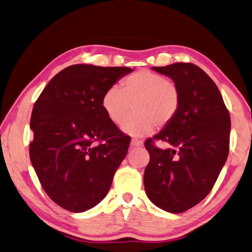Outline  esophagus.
Masks as SVG:
<instances>
[{"label":"esophagus","mask_w":252,"mask_h":252,"mask_svg":"<svg viewBox=\"0 0 252 252\" xmlns=\"http://www.w3.org/2000/svg\"><path fill=\"white\" fill-rule=\"evenodd\" d=\"M131 146H133V147H140V146H142V141L136 140V139H132Z\"/></svg>","instance_id":"1"}]
</instances>
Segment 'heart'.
Masks as SVG:
<instances>
[{
  "mask_svg": "<svg viewBox=\"0 0 252 252\" xmlns=\"http://www.w3.org/2000/svg\"><path fill=\"white\" fill-rule=\"evenodd\" d=\"M181 94L177 84L161 74L140 70L126 77L120 88L112 86L103 94L102 109L112 123L134 136L149 135L155 126L162 129L172 122L180 109Z\"/></svg>",
  "mask_w": 252,
  "mask_h": 252,
  "instance_id": "heart-1",
  "label": "heart"
}]
</instances>
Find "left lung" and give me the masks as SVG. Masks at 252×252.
<instances>
[{
    "mask_svg": "<svg viewBox=\"0 0 252 252\" xmlns=\"http://www.w3.org/2000/svg\"><path fill=\"white\" fill-rule=\"evenodd\" d=\"M153 70L178 85L181 103L172 122L144 143L150 153L144 187L156 206L181 213L200 203L218 180L229 152L230 116L216 84L195 64ZM157 140L173 149H159Z\"/></svg>",
    "mask_w": 252,
    "mask_h": 252,
    "instance_id": "obj_1",
    "label": "left lung"
}]
</instances>
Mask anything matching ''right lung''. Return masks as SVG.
Masks as SVG:
<instances>
[{"label":"right lung","mask_w":252,"mask_h":252,"mask_svg":"<svg viewBox=\"0 0 252 252\" xmlns=\"http://www.w3.org/2000/svg\"><path fill=\"white\" fill-rule=\"evenodd\" d=\"M131 72L122 66H67L34 102L29 156L43 190L64 210H90L110 189L131 140L108 119L101 99Z\"/></svg>","instance_id":"1"}]
</instances>
